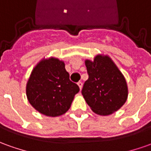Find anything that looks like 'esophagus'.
<instances>
[{"mask_svg":"<svg viewBox=\"0 0 151 151\" xmlns=\"http://www.w3.org/2000/svg\"><path fill=\"white\" fill-rule=\"evenodd\" d=\"M78 87H79L80 89H82V88H83V83L81 82V81H79L78 83Z\"/></svg>","mask_w":151,"mask_h":151,"instance_id":"34e87169","label":"esophagus"}]
</instances>
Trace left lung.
<instances>
[{
  "instance_id": "8db88e82",
  "label": "left lung",
  "mask_w": 151,
  "mask_h": 151,
  "mask_svg": "<svg viewBox=\"0 0 151 151\" xmlns=\"http://www.w3.org/2000/svg\"><path fill=\"white\" fill-rule=\"evenodd\" d=\"M88 79L82 94L91 109L106 116L120 109L126 102L128 89L126 79L108 56L97 55L94 61L86 60Z\"/></svg>"
}]
</instances>
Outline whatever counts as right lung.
Listing matches in <instances>:
<instances>
[{
	"label": "right lung",
	"instance_id": "1",
	"mask_svg": "<svg viewBox=\"0 0 151 151\" xmlns=\"http://www.w3.org/2000/svg\"><path fill=\"white\" fill-rule=\"evenodd\" d=\"M78 92L79 87L69 79L64 63L54 58L39 63L26 85L29 102L48 116L64 114Z\"/></svg>",
	"mask_w": 151,
	"mask_h": 151
}]
</instances>
